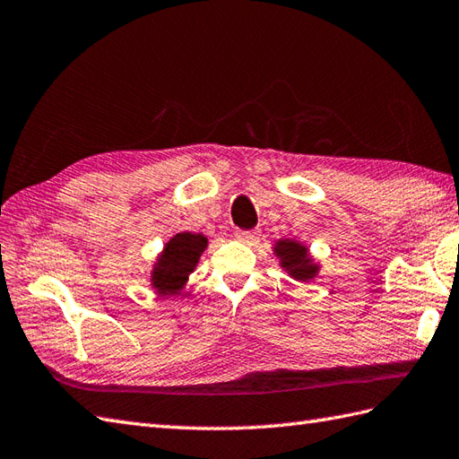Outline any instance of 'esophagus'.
<instances>
[{
    "label": "esophagus",
    "mask_w": 459,
    "mask_h": 459,
    "mask_svg": "<svg viewBox=\"0 0 459 459\" xmlns=\"http://www.w3.org/2000/svg\"><path fill=\"white\" fill-rule=\"evenodd\" d=\"M237 238L242 242H254L258 238V232L255 230H237Z\"/></svg>",
    "instance_id": "34e87169"
}]
</instances>
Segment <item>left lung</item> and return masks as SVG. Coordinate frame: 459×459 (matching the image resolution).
Segmentation results:
<instances>
[{
	"instance_id": "obj_1",
	"label": "left lung",
	"mask_w": 459,
	"mask_h": 459,
	"mask_svg": "<svg viewBox=\"0 0 459 459\" xmlns=\"http://www.w3.org/2000/svg\"><path fill=\"white\" fill-rule=\"evenodd\" d=\"M275 254L281 258L283 270L290 272L295 280H311L316 268L307 255V248L293 240H280L275 244Z\"/></svg>"
}]
</instances>
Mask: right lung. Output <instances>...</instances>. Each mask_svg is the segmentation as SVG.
I'll use <instances>...</instances> for the list:
<instances>
[{"mask_svg":"<svg viewBox=\"0 0 459 459\" xmlns=\"http://www.w3.org/2000/svg\"><path fill=\"white\" fill-rule=\"evenodd\" d=\"M207 248L204 234L179 232L166 244L152 272V285L160 293H178L194 272L201 252Z\"/></svg>","mask_w":459,"mask_h":459,"instance_id":"add662e5","label":"right lung"}]
</instances>
